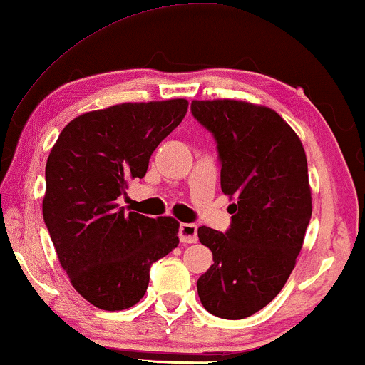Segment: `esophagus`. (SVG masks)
I'll list each match as a JSON object with an SVG mask.
<instances>
[{"label": "esophagus", "instance_id": "esophagus-1", "mask_svg": "<svg viewBox=\"0 0 365 365\" xmlns=\"http://www.w3.org/2000/svg\"><path fill=\"white\" fill-rule=\"evenodd\" d=\"M179 239H181V242L184 244L197 242V227L194 226V224L182 222L181 226H179Z\"/></svg>", "mask_w": 365, "mask_h": 365}]
</instances>
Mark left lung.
<instances>
[{
    "instance_id": "obj_1",
    "label": "left lung",
    "mask_w": 365,
    "mask_h": 365,
    "mask_svg": "<svg viewBox=\"0 0 365 365\" xmlns=\"http://www.w3.org/2000/svg\"><path fill=\"white\" fill-rule=\"evenodd\" d=\"M191 113L216 139L221 189L236 197L226 234L197 229L214 261L197 294L206 311L236 321L266 307L296 266L312 214L306 151L271 108L214 99L192 101Z\"/></svg>"
}]
</instances>
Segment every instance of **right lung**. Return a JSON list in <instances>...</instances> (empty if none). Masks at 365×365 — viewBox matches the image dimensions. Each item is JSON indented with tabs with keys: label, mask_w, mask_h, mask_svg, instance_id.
<instances>
[{
	"label": "right lung",
	"mask_w": 365,
	"mask_h": 365,
	"mask_svg": "<svg viewBox=\"0 0 365 365\" xmlns=\"http://www.w3.org/2000/svg\"><path fill=\"white\" fill-rule=\"evenodd\" d=\"M187 104L168 99L89 111L66 124L49 153L44 222L73 287L103 311L138 304L151 264L178 247L176 219L126 212L118 197L131 179L144 178Z\"/></svg>",
	"instance_id": "right-lung-1"
}]
</instances>
